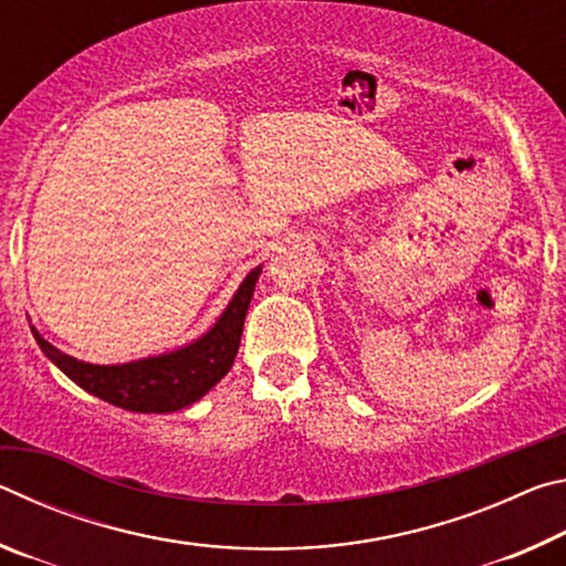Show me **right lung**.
<instances>
[{
  "mask_svg": "<svg viewBox=\"0 0 566 566\" xmlns=\"http://www.w3.org/2000/svg\"><path fill=\"white\" fill-rule=\"evenodd\" d=\"M256 276H260V266L247 274L232 304L227 306L212 332H207L202 339L189 344V347L161 354V357L99 367V364H87L70 357V354L52 347L40 332H32L46 357L74 385L87 389L90 395L127 411H157V415H165V411H177L181 407L195 405L234 364Z\"/></svg>",
  "mask_w": 566,
  "mask_h": 566,
  "instance_id": "1",
  "label": "right lung"
}]
</instances>
